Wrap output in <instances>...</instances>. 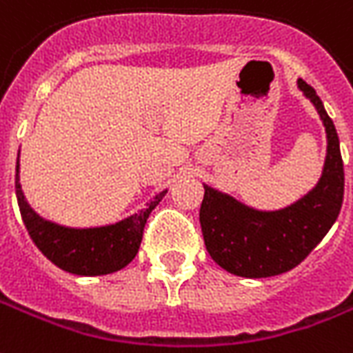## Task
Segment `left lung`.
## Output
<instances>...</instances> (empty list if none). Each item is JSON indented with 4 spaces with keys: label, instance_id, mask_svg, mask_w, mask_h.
Segmentation results:
<instances>
[{
    "label": "left lung",
    "instance_id": "1",
    "mask_svg": "<svg viewBox=\"0 0 353 353\" xmlns=\"http://www.w3.org/2000/svg\"><path fill=\"white\" fill-rule=\"evenodd\" d=\"M316 107L327 133V157L319 185L281 211H255L207 187L200 207L205 248L214 263L242 278H270L289 272L307 257L337 220L344 196V168L337 129L314 88L298 79Z\"/></svg>",
    "mask_w": 353,
    "mask_h": 353
}]
</instances>
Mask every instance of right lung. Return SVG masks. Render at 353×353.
<instances>
[{"label": "right lung", "instance_id": "1", "mask_svg": "<svg viewBox=\"0 0 353 353\" xmlns=\"http://www.w3.org/2000/svg\"><path fill=\"white\" fill-rule=\"evenodd\" d=\"M16 163V198L27 233L48 259L70 274L103 276L129 265L141 248L144 225L150 212L166 194L161 192L141 212L105 228L74 230L40 219L23 198Z\"/></svg>", "mask_w": 353, "mask_h": 353}]
</instances>
